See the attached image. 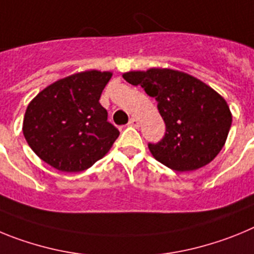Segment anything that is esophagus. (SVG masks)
<instances>
[{"label": "esophagus", "mask_w": 254, "mask_h": 254, "mask_svg": "<svg viewBox=\"0 0 254 254\" xmlns=\"http://www.w3.org/2000/svg\"><path fill=\"white\" fill-rule=\"evenodd\" d=\"M128 126H131V127H140V122H138L137 118H131L128 122Z\"/></svg>", "instance_id": "obj_1"}]
</instances>
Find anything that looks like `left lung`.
Masks as SVG:
<instances>
[{
  "instance_id": "obj_1",
  "label": "left lung",
  "mask_w": 254,
  "mask_h": 254,
  "mask_svg": "<svg viewBox=\"0 0 254 254\" xmlns=\"http://www.w3.org/2000/svg\"><path fill=\"white\" fill-rule=\"evenodd\" d=\"M129 84L140 85L158 102L167 131L150 152L176 172L207 165L225 145L232 113L223 96L198 78L170 68L123 73Z\"/></svg>"
}]
</instances>
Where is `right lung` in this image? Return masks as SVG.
<instances>
[{
  "label": "right lung",
  "mask_w": 254,
  "mask_h": 254,
  "mask_svg": "<svg viewBox=\"0 0 254 254\" xmlns=\"http://www.w3.org/2000/svg\"><path fill=\"white\" fill-rule=\"evenodd\" d=\"M108 71H84L40 91L26 108L22 132L31 150L60 172L86 170L102 159L120 131L99 103Z\"/></svg>",
  "instance_id": "add662e5"
}]
</instances>
